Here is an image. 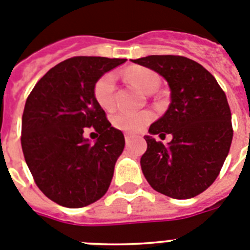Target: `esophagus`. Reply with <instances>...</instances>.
<instances>
[{
	"mask_svg": "<svg viewBox=\"0 0 250 250\" xmlns=\"http://www.w3.org/2000/svg\"><path fill=\"white\" fill-rule=\"evenodd\" d=\"M125 143H127V145H129L130 142L133 141V136H132V134H129V133H125Z\"/></svg>",
	"mask_w": 250,
	"mask_h": 250,
	"instance_id": "34e87169",
	"label": "esophagus"
}]
</instances>
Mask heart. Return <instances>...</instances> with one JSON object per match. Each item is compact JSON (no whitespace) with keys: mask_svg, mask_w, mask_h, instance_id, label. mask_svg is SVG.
<instances>
[{"mask_svg":"<svg viewBox=\"0 0 250 250\" xmlns=\"http://www.w3.org/2000/svg\"><path fill=\"white\" fill-rule=\"evenodd\" d=\"M125 77L145 93H153L159 87V77L154 72L146 68H133L125 72ZM114 89H116V75L108 72L94 83L93 94L98 104L104 109H111L114 104ZM153 116L148 111H121L112 118L116 128L129 133H136L152 121Z\"/></svg>","mask_w":250,"mask_h":250,"instance_id":"obj_1","label":"heart"}]
</instances>
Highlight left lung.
I'll use <instances>...</instances> for the list:
<instances>
[{"mask_svg":"<svg viewBox=\"0 0 250 250\" xmlns=\"http://www.w3.org/2000/svg\"><path fill=\"white\" fill-rule=\"evenodd\" d=\"M132 62L157 72L170 89L169 107L145 136L142 172L153 189L170 198L201 194L218 177L231 145L226 93L202 64L189 58L147 56ZM164 133L172 134L167 146L154 139Z\"/></svg>","mask_w":250,"mask_h":250,"instance_id":"left-lung-1","label":"left lung"}]
</instances>
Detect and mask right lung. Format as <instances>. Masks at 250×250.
Returning a JSON list of instances; mask_svg holds the SVG:
<instances>
[{
    "label": "right lung",
    "mask_w": 250,
    "mask_h": 250,
    "mask_svg": "<svg viewBox=\"0 0 250 250\" xmlns=\"http://www.w3.org/2000/svg\"><path fill=\"white\" fill-rule=\"evenodd\" d=\"M125 58L73 57L49 69L24 104L21 145L37 187L67 208L94 203L108 190L125 136L112 127L93 87ZM93 126L100 137L83 136Z\"/></svg>",
    "instance_id": "add662e5"
}]
</instances>
